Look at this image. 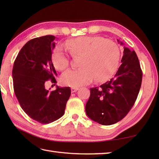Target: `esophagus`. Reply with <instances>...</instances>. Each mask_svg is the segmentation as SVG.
Instances as JSON below:
<instances>
[{
    "mask_svg": "<svg viewBox=\"0 0 159 159\" xmlns=\"http://www.w3.org/2000/svg\"><path fill=\"white\" fill-rule=\"evenodd\" d=\"M78 89H79L78 87H72V88H71V92H72V93H74L76 92Z\"/></svg>",
    "mask_w": 159,
    "mask_h": 159,
    "instance_id": "esophagus-1",
    "label": "esophagus"
}]
</instances>
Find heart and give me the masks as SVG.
<instances>
[{
  "label": "heart",
  "mask_w": 159,
  "mask_h": 159,
  "mask_svg": "<svg viewBox=\"0 0 159 159\" xmlns=\"http://www.w3.org/2000/svg\"><path fill=\"white\" fill-rule=\"evenodd\" d=\"M66 48L73 57L80 56L78 70H68L61 76L65 85L75 87L86 85L94 79L103 82L112 76L119 66L120 49L113 40L100 36H83L67 40ZM57 70L68 67L70 59L63 48H57L52 57Z\"/></svg>",
  "instance_id": "obj_1"
}]
</instances>
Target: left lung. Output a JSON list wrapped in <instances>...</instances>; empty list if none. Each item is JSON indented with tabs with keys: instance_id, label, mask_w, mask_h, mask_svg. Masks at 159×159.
<instances>
[{
	"instance_id": "8db88e82",
	"label": "left lung",
	"mask_w": 159,
	"mask_h": 159,
	"mask_svg": "<svg viewBox=\"0 0 159 159\" xmlns=\"http://www.w3.org/2000/svg\"><path fill=\"white\" fill-rule=\"evenodd\" d=\"M117 42L123 44L118 39ZM121 62L109 81L90 89L85 111L91 120L100 124L108 126L122 120L139 94L143 74L136 52L124 46Z\"/></svg>"
}]
</instances>
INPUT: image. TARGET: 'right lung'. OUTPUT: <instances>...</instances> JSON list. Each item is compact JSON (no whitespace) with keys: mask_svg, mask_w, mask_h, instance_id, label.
I'll return each mask as SVG.
<instances>
[{"mask_svg":"<svg viewBox=\"0 0 159 159\" xmlns=\"http://www.w3.org/2000/svg\"><path fill=\"white\" fill-rule=\"evenodd\" d=\"M56 38L46 35L29 41L20 50L12 71L13 89L23 111L42 124L59 119L65 113L71 94L69 87L49 91L48 80L56 83L57 72L52 61Z\"/></svg>","mask_w":159,"mask_h":159,"instance_id":"right-lung-1","label":"right lung"}]
</instances>
